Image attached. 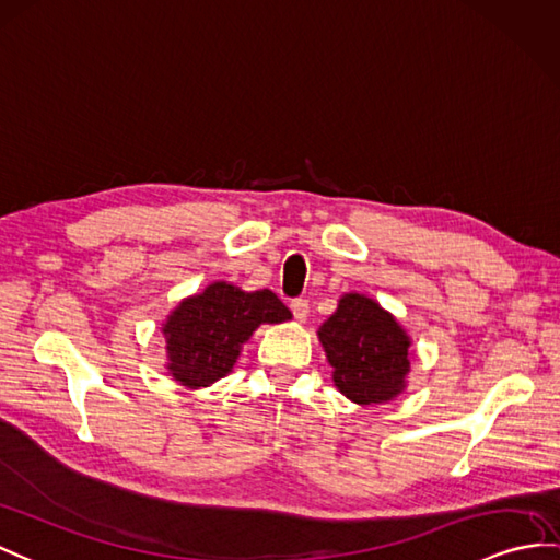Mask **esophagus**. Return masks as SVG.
Segmentation results:
<instances>
[{
    "label": "esophagus",
    "instance_id": "34e87169",
    "mask_svg": "<svg viewBox=\"0 0 560 560\" xmlns=\"http://www.w3.org/2000/svg\"><path fill=\"white\" fill-rule=\"evenodd\" d=\"M290 308H292L294 318L299 323H306L308 320V302H306V299H294V302L290 304Z\"/></svg>",
    "mask_w": 560,
    "mask_h": 560
}]
</instances>
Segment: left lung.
Masks as SVG:
<instances>
[{"instance_id":"8db88e82","label":"left lung","mask_w":560,"mask_h":560,"mask_svg":"<svg viewBox=\"0 0 560 560\" xmlns=\"http://www.w3.org/2000/svg\"><path fill=\"white\" fill-rule=\"evenodd\" d=\"M318 342L332 365V383L359 406L389 404L404 394L411 373L406 327L359 292L339 296L337 311L318 327Z\"/></svg>"}]
</instances>
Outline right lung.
I'll return each instance as SVG.
<instances>
[{"instance_id": "right-lung-1", "label": "right lung", "mask_w": 560, "mask_h": 560, "mask_svg": "<svg viewBox=\"0 0 560 560\" xmlns=\"http://www.w3.org/2000/svg\"><path fill=\"white\" fill-rule=\"evenodd\" d=\"M292 320L290 308L270 290L244 292L237 284L215 280L185 296L166 320V371L189 389L209 387L233 373L242 347L258 325Z\"/></svg>"}]
</instances>
